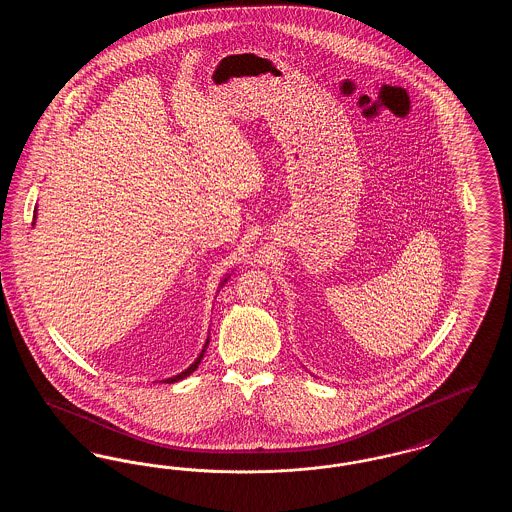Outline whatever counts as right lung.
Returning <instances> with one entry per match:
<instances>
[{"mask_svg":"<svg viewBox=\"0 0 512 512\" xmlns=\"http://www.w3.org/2000/svg\"><path fill=\"white\" fill-rule=\"evenodd\" d=\"M226 280H228V278H224V280H222V284H224V282H226ZM207 345H209V340L205 341V345H203V349H201V353H199V357H197V359H195L194 365L188 366V368H186V370H184V372H180V374H176V376H172V378H167V380H165V382H167V384H172V382H178V380H184V378H186V376H190V374H192V372H194L195 368H197V365H199V363H201V359H203V355H205V349H207Z\"/></svg>","mask_w":512,"mask_h":512,"instance_id":"right-lung-1","label":"right lung"}]
</instances>
